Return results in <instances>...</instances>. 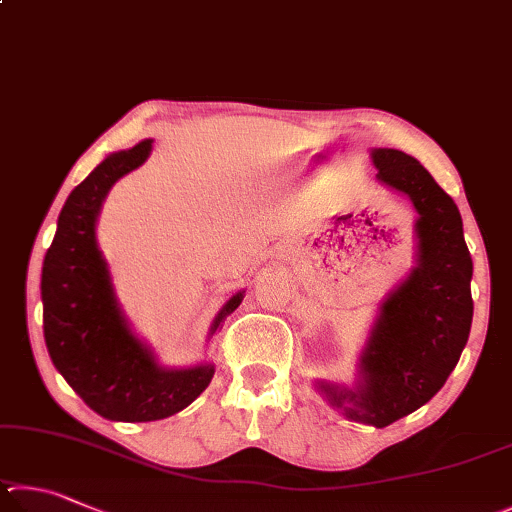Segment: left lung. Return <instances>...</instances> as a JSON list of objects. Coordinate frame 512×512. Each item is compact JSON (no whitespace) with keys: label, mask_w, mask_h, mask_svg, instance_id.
Instances as JSON below:
<instances>
[{"label":"left lung","mask_w":512,"mask_h":512,"mask_svg":"<svg viewBox=\"0 0 512 512\" xmlns=\"http://www.w3.org/2000/svg\"><path fill=\"white\" fill-rule=\"evenodd\" d=\"M371 157L380 182L405 193L418 213L416 267L382 303L357 387H317L348 418L387 427L432 400L459 362L472 326V258L459 209L420 161L393 148Z\"/></svg>","instance_id":"obj_1"}]
</instances>
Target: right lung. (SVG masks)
Segmentation results:
<instances>
[{"mask_svg": "<svg viewBox=\"0 0 512 512\" xmlns=\"http://www.w3.org/2000/svg\"><path fill=\"white\" fill-rule=\"evenodd\" d=\"M152 141L105 157L69 193L42 265V321L51 362L89 409L107 420L148 423L177 414L209 387L213 364L164 369L125 321L96 245V218L116 179L148 159ZM242 292L218 312L240 306Z\"/></svg>", "mask_w": 512, "mask_h": 512, "instance_id": "1", "label": "right lung"}]
</instances>
